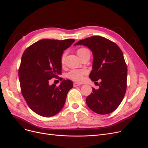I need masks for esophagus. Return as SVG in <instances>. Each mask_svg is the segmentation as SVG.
Masks as SVG:
<instances>
[{"instance_id": "1", "label": "esophagus", "mask_w": 148, "mask_h": 148, "mask_svg": "<svg viewBox=\"0 0 148 148\" xmlns=\"http://www.w3.org/2000/svg\"><path fill=\"white\" fill-rule=\"evenodd\" d=\"M80 85H81V84L78 83H73V86H74V87H77V86H80Z\"/></svg>"}]
</instances>
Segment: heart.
<instances>
[{"label": "heart", "instance_id": "b5f03b06", "mask_svg": "<svg viewBox=\"0 0 148 148\" xmlns=\"http://www.w3.org/2000/svg\"><path fill=\"white\" fill-rule=\"evenodd\" d=\"M86 53H89V51L88 49L86 48H80L79 49L77 53L79 57H81L82 56L85 54ZM64 58H65V54H64L62 57L61 59V62L63 63L64 60ZM86 73V71L83 69H79V70H72L68 73L67 74V77L73 80V81L77 82H82L83 79V77L84 75Z\"/></svg>", "mask_w": 148, "mask_h": 148}]
</instances>
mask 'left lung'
<instances>
[{"instance_id":"8db88e82","label":"left lung","mask_w":148,"mask_h":148,"mask_svg":"<svg viewBox=\"0 0 148 148\" xmlns=\"http://www.w3.org/2000/svg\"><path fill=\"white\" fill-rule=\"evenodd\" d=\"M76 45L86 46L92 51V70L89 77L92 82L101 81L99 88H92L86 97V104L98 114L112 112L122 102L127 89V66L122 51L114 42L97 36L80 40Z\"/></svg>"}]
</instances>
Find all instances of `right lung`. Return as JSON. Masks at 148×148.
Returning a JSON list of instances; mask_svg holds the SVG:
<instances>
[{
    "instance_id": "1",
    "label": "right lung",
    "mask_w": 148,
    "mask_h": 148,
    "mask_svg": "<svg viewBox=\"0 0 148 148\" xmlns=\"http://www.w3.org/2000/svg\"><path fill=\"white\" fill-rule=\"evenodd\" d=\"M75 41L42 39L25 49L22 56L18 70L22 95L29 108L42 117L59 113L73 88L70 79L62 78L59 86L50 85L49 80L61 75L62 56Z\"/></svg>"
}]
</instances>
